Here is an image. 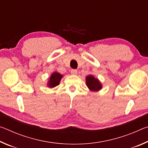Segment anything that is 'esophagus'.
<instances>
[{
  "label": "esophagus",
  "mask_w": 148,
  "mask_h": 148,
  "mask_svg": "<svg viewBox=\"0 0 148 148\" xmlns=\"http://www.w3.org/2000/svg\"><path fill=\"white\" fill-rule=\"evenodd\" d=\"M77 73V71L76 69H72L71 70V74L73 75H76Z\"/></svg>",
  "instance_id": "obj_1"
}]
</instances>
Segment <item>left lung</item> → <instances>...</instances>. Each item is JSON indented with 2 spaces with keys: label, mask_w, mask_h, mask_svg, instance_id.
Wrapping results in <instances>:
<instances>
[{
  "label": "left lung",
  "mask_w": 148,
  "mask_h": 148,
  "mask_svg": "<svg viewBox=\"0 0 148 148\" xmlns=\"http://www.w3.org/2000/svg\"><path fill=\"white\" fill-rule=\"evenodd\" d=\"M86 84L91 91H97L102 88V86L98 79L95 78L92 76H88L86 77Z\"/></svg>",
  "instance_id": "1"
}]
</instances>
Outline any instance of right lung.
Here are the masks:
<instances>
[{
  "instance_id": "obj_1",
  "label": "right lung",
  "mask_w": 148,
  "mask_h": 148,
  "mask_svg": "<svg viewBox=\"0 0 148 148\" xmlns=\"http://www.w3.org/2000/svg\"><path fill=\"white\" fill-rule=\"evenodd\" d=\"M62 77V76L61 74L58 73V72H54L50 77L47 86L49 87H54L58 86Z\"/></svg>"
}]
</instances>
